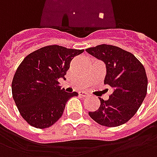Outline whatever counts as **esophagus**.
Listing matches in <instances>:
<instances>
[{
  "label": "esophagus",
  "mask_w": 157,
  "mask_h": 157,
  "mask_svg": "<svg viewBox=\"0 0 157 157\" xmlns=\"http://www.w3.org/2000/svg\"><path fill=\"white\" fill-rule=\"evenodd\" d=\"M78 94H79V96H82V97H87V96L89 95L86 92H79Z\"/></svg>",
  "instance_id": "esophagus-1"
}]
</instances>
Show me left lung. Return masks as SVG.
<instances>
[{"label":"left lung","instance_id":"8db88e82","mask_svg":"<svg viewBox=\"0 0 157 157\" xmlns=\"http://www.w3.org/2000/svg\"><path fill=\"white\" fill-rule=\"evenodd\" d=\"M86 52L105 63V84L113 89L109 99L99 98L100 106L89 115L98 124L115 127L126 123L136 113L146 98V70L132 53L115 46L102 45L86 49Z\"/></svg>","mask_w":157,"mask_h":157}]
</instances>
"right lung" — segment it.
Segmentation results:
<instances>
[{
    "label": "right lung",
    "mask_w": 157,
    "mask_h": 157,
    "mask_svg": "<svg viewBox=\"0 0 157 157\" xmlns=\"http://www.w3.org/2000/svg\"><path fill=\"white\" fill-rule=\"evenodd\" d=\"M83 49L47 46L27 55L16 71L11 91L21 115L32 126L44 129L61 117L68 99L78 93H67L58 86L65 78L72 59Z\"/></svg>",
    "instance_id": "add662e5"
}]
</instances>
